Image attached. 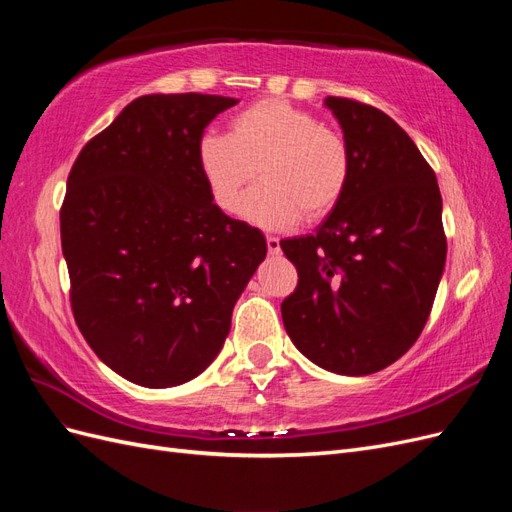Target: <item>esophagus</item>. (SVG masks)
Returning a JSON list of instances; mask_svg holds the SVG:
<instances>
[{"instance_id": "esophagus-1", "label": "esophagus", "mask_w": 512, "mask_h": 512, "mask_svg": "<svg viewBox=\"0 0 512 512\" xmlns=\"http://www.w3.org/2000/svg\"><path fill=\"white\" fill-rule=\"evenodd\" d=\"M267 250H269V254L271 256H277V254H280L282 252V247H280V239H277V237H267Z\"/></svg>"}]
</instances>
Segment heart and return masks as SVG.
<instances>
[{
  "label": "heart",
  "instance_id": "obj_1",
  "mask_svg": "<svg viewBox=\"0 0 512 512\" xmlns=\"http://www.w3.org/2000/svg\"><path fill=\"white\" fill-rule=\"evenodd\" d=\"M198 164L213 203L230 213L256 177L239 215L254 226L282 230L301 215L314 222L331 213L350 181L346 138L314 113L282 98L258 100L230 119L228 134L198 141Z\"/></svg>",
  "mask_w": 512,
  "mask_h": 512
}]
</instances>
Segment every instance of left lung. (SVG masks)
I'll list each match as a JSON object with an SVG mask.
<instances>
[{
	"instance_id": "left-lung-1",
	"label": "left lung",
	"mask_w": 512,
	"mask_h": 512,
	"mask_svg": "<svg viewBox=\"0 0 512 512\" xmlns=\"http://www.w3.org/2000/svg\"><path fill=\"white\" fill-rule=\"evenodd\" d=\"M350 149V181L314 235L282 241L299 284L282 303L292 344L342 376H367L421 335L446 262L442 196L427 160L397 123L329 96Z\"/></svg>"
}]
</instances>
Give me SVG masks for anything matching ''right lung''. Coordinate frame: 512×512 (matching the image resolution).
<instances>
[{
	"instance_id": "1",
	"label": "right lung",
	"mask_w": 512,
	"mask_h": 512,
	"mask_svg": "<svg viewBox=\"0 0 512 512\" xmlns=\"http://www.w3.org/2000/svg\"><path fill=\"white\" fill-rule=\"evenodd\" d=\"M239 100L151 94L83 147L61 205L76 324L126 380L166 389L213 363L267 241L213 203L198 141Z\"/></svg>"
}]
</instances>
